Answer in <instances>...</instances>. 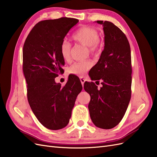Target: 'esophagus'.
Returning a JSON list of instances; mask_svg holds the SVG:
<instances>
[{
	"instance_id": "esophagus-1",
	"label": "esophagus",
	"mask_w": 157,
	"mask_h": 157,
	"mask_svg": "<svg viewBox=\"0 0 157 157\" xmlns=\"http://www.w3.org/2000/svg\"><path fill=\"white\" fill-rule=\"evenodd\" d=\"M80 80H81V82L82 83V85L83 86L84 85V83H85V78H84V77H81V78H80Z\"/></svg>"
}]
</instances>
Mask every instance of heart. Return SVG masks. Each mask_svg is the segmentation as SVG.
Here are the masks:
<instances>
[{
	"instance_id": "1",
	"label": "heart",
	"mask_w": 157,
	"mask_h": 157,
	"mask_svg": "<svg viewBox=\"0 0 157 157\" xmlns=\"http://www.w3.org/2000/svg\"><path fill=\"white\" fill-rule=\"evenodd\" d=\"M72 39L75 42L88 47L89 51L92 55H95L100 49V40L97 30L90 26H84L79 28L72 35ZM71 45L67 41L64 40L60 45V53L64 60L68 61L71 59ZM92 63L89 60L79 61L72 64L69 68L71 74L82 76L89 70Z\"/></svg>"
}]
</instances>
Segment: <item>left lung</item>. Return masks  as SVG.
I'll list each match as a JSON object with an SVG mask.
<instances>
[{"label": "left lung", "mask_w": 157, "mask_h": 157, "mask_svg": "<svg viewBox=\"0 0 157 157\" xmlns=\"http://www.w3.org/2000/svg\"><path fill=\"white\" fill-rule=\"evenodd\" d=\"M105 33V47L97 63L89 73L93 81L85 82L84 89L90 94L89 110L96 127L110 129L120 123L131 97L132 67L131 47L122 30L109 21H97Z\"/></svg>", "instance_id": "obj_1"}]
</instances>
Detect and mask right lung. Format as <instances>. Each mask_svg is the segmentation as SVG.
Returning <instances> with one entry per match:
<instances>
[{"mask_svg":"<svg viewBox=\"0 0 157 157\" xmlns=\"http://www.w3.org/2000/svg\"><path fill=\"white\" fill-rule=\"evenodd\" d=\"M78 22L67 17L40 21L30 30L23 46L22 70L29 105L40 123L51 130L68 124L76 98L82 89L75 76H68L63 87L55 81L64 72L60 45Z\"/></svg>","mask_w":157,"mask_h":157,"instance_id":"1","label":"right lung"}]
</instances>
